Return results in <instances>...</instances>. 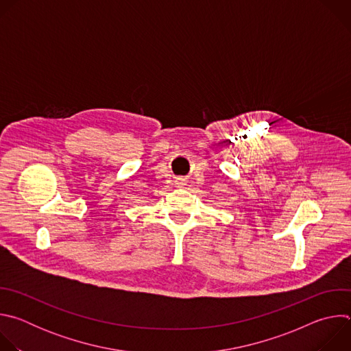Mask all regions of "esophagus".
<instances>
[{
  "mask_svg": "<svg viewBox=\"0 0 351 351\" xmlns=\"http://www.w3.org/2000/svg\"><path fill=\"white\" fill-rule=\"evenodd\" d=\"M175 184H176L178 187H182V186L186 184V179H184V178H175Z\"/></svg>",
  "mask_w": 351,
  "mask_h": 351,
  "instance_id": "1",
  "label": "esophagus"
}]
</instances>
